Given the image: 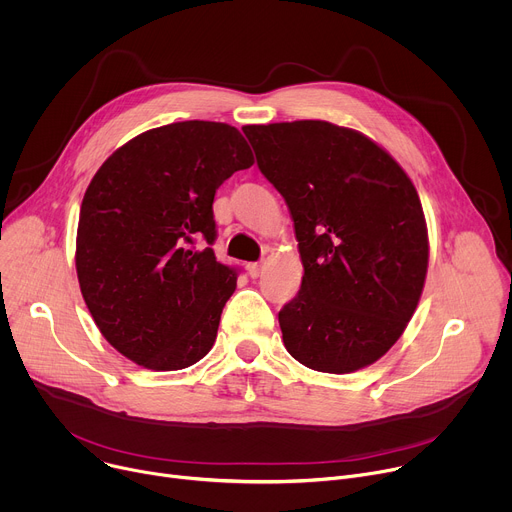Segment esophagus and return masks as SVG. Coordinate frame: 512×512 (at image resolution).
Returning <instances> with one entry per match:
<instances>
[{
	"label": "esophagus",
	"mask_w": 512,
	"mask_h": 512,
	"mask_svg": "<svg viewBox=\"0 0 512 512\" xmlns=\"http://www.w3.org/2000/svg\"><path fill=\"white\" fill-rule=\"evenodd\" d=\"M247 271H249V275L255 279V277H259V275L263 273V265H261V263H249V265H247Z\"/></svg>",
	"instance_id": "obj_1"
}]
</instances>
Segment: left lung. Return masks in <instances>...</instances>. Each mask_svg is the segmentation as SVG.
Returning <instances> with one entry per match:
<instances>
[{
    "instance_id": "1",
    "label": "left lung",
    "mask_w": 512,
    "mask_h": 512,
    "mask_svg": "<svg viewBox=\"0 0 512 512\" xmlns=\"http://www.w3.org/2000/svg\"><path fill=\"white\" fill-rule=\"evenodd\" d=\"M243 133L289 208L304 265L298 296L279 312L287 352L320 373L369 367L399 340L425 283L413 182L373 139L328 121Z\"/></svg>"
}]
</instances>
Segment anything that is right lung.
<instances>
[{
	"mask_svg": "<svg viewBox=\"0 0 512 512\" xmlns=\"http://www.w3.org/2000/svg\"><path fill=\"white\" fill-rule=\"evenodd\" d=\"M251 166L233 125L180 121L133 137L93 176L77 231L79 285L105 340L139 367L180 371L212 348L237 287V269L210 249L212 202Z\"/></svg>",
	"mask_w": 512,
	"mask_h": 512,
	"instance_id": "obj_1",
	"label": "right lung"
}]
</instances>
